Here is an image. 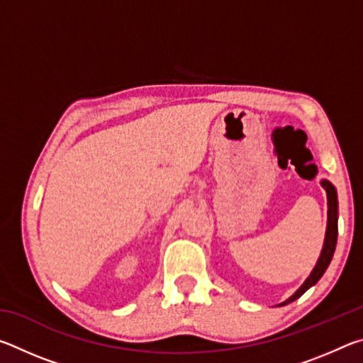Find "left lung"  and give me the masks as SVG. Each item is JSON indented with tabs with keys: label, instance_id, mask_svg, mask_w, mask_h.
I'll return each instance as SVG.
<instances>
[{
	"label": "left lung",
	"instance_id": "8db88e82",
	"mask_svg": "<svg viewBox=\"0 0 363 363\" xmlns=\"http://www.w3.org/2000/svg\"><path fill=\"white\" fill-rule=\"evenodd\" d=\"M322 187L325 189V192H327V201H328V220H327V232H325V242H323V248H322V253L320 257H318V261L315 264L314 270H312L309 277L306 279V281L303 285H301L296 293L293 294V296L288 298L284 303L279 304V306H285V304H290L293 303L294 299H298L299 296H303V294L309 290L311 286H314L318 280H320L322 275L325 274V270L330 266L331 262V257H333L335 253V248H336V240H337V195H336V189L333 184L330 181L323 179L322 182Z\"/></svg>",
	"mask_w": 363,
	"mask_h": 363
}]
</instances>
